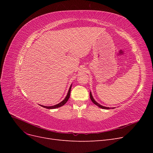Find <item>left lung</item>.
I'll return each instance as SVG.
<instances>
[{
	"mask_svg": "<svg viewBox=\"0 0 153 153\" xmlns=\"http://www.w3.org/2000/svg\"><path fill=\"white\" fill-rule=\"evenodd\" d=\"M90 98H91V101H92V102H93L96 105H97L98 106H99L100 108H103V109H110V108H109V107H106V106H102V105H100L98 103H97L96 101L94 100V98H93V97H92V94H91V92H90Z\"/></svg>",
	"mask_w": 153,
	"mask_h": 153,
	"instance_id": "1",
	"label": "left lung"
}]
</instances>
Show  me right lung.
<instances>
[{"label": "right lung", "instance_id": "right-lung-1", "mask_svg": "<svg viewBox=\"0 0 153 153\" xmlns=\"http://www.w3.org/2000/svg\"><path fill=\"white\" fill-rule=\"evenodd\" d=\"M71 85L70 86V87H69V91H68V92L67 94V96H66V98H64V100L63 101H62L61 103H59V104H57L55 105H53V106H43V105H40L41 106H43V107L44 108H48V109H53V108H59V107H61V106H63L64 104H65L68 100H69V96H70V92H71Z\"/></svg>", "mask_w": 153, "mask_h": 153}]
</instances>
